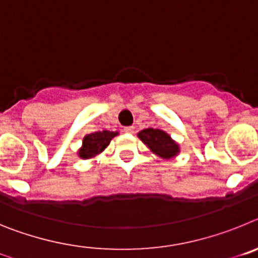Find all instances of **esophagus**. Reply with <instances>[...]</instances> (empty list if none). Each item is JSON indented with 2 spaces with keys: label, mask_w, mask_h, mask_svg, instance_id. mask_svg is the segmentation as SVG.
Wrapping results in <instances>:
<instances>
[{
  "label": "esophagus",
  "mask_w": 258,
  "mask_h": 258,
  "mask_svg": "<svg viewBox=\"0 0 258 258\" xmlns=\"http://www.w3.org/2000/svg\"><path fill=\"white\" fill-rule=\"evenodd\" d=\"M134 129H136L134 126H126V127H124V132H125V133L132 134V133H134Z\"/></svg>",
  "instance_id": "34e87169"
}]
</instances>
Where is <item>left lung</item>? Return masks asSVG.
Instances as JSON below:
<instances>
[{
    "instance_id": "left-lung-1",
    "label": "left lung",
    "mask_w": 258,
    "mask_h": 258,
    "mask_svg": "<svg viewBox=\"0 0 258 258\" xmlns=\"http://www.w3.org/2000/svg\"><path fill=\"white\" fill-rule=\"evenodd\" d=\"M138 138L145 143L155 155L163 159H172L179 152L178 145L170 138L169 134L160 129L147 127L138 133Z\"/></svg>"
}]
</instances>
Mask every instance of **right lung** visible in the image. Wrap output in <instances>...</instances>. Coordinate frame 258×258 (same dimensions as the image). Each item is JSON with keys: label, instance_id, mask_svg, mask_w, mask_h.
<instances>
[{"label": "right lung", "instance_id": "obj_1", "mask_svg": "<svg viewBox=\"0 0 258 258\" xmlns=\"http://www.w3.org/2000/svg\"><path fill=\"white\" fill-rule=\"evenodd\" d=\"M116 136H117V132L109 131L94 132L92 134H88L84 138L83 147L80 149L79 156L83 159H90V157H94L95 155L101 154Z\"/></svg>", "mask_w": 258, "mask_h": 258}]
</instances>
